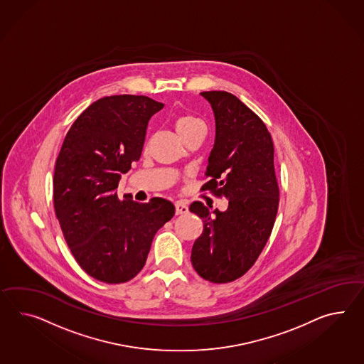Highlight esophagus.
Segmentation results:
<instances>
[{"label": "esophagus", "mask_w": 364, "mask_h": 364, "mask_svg": "<svg viewBox=\"0 0 364 364\" xmlns=\"http://www.w3.org/2000/svg\"><path fill=\"white\" fill-rule=\"evenodd\" d=\"M175 209H176V214H178V215L188 213V206H186L184 201H178V203L175 204Z\"/></svg>", "instance_id": "34e87169"}]
</instances>
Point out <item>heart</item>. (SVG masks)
<instances>
[{
  "label": "heart",
  "instance_id": "1",
  "mask_svg": "<svg viewBox=\"0 0 364 364\" xmlns=\"http://www.w3.org/2000/svg\"><path fill=\"white\" fill-rule=\"evenodd\" d=\"M175 130L180 138L186 136L188 134L196 132V130H204V124L191 114H181L175 121Z\"/></svg>",
  "mask_w": 364,
  "mask_h": 364
}]
</instances>
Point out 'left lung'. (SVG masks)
<instances>
[{
	"label": "left lung",
	"instance_id": "left-lung-1",
	"mask_svg": "<svg viewBox=\"0 0 364 364\" xmlns=\"http://www.w3.org/2000/svg\"><path fill=\"white\" fill-rule=\"evenodd\" d=\"M210 104L215 138L203 191L228 200V209L213 214L195 201L192 213L204 220L191 262L196 272L212 283H229L255 263L275 223L279 186L274 143L266 124L229 92L200 93Z\"/></svg>",
	"mask_w": 364,
	"mask_h": 364
}]
</instances>
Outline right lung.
<instances>
[{
  "mask_svg": "<svg viewBox=\"0 0 364 364\" xmlns=\"http://www.w3.org/2000/svg\"><path fill=\"white\" fill-rule=\"evenodd\" d=\"M163 107L146 96L100 98L73 122L56 159L55 213L76 262L100 282L138 275L156 231L175 214L168 200L139 204L116 193L121 175L141 158L151 117Z\"/></svg>",
  "mask_w": 364,
  "mask_h": 364,
  "instance_id": "obj_1",
  "label": "right lung"
}]
</instances>
